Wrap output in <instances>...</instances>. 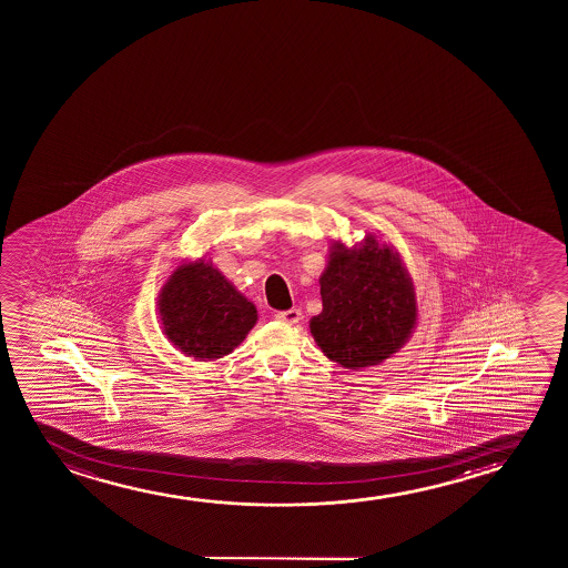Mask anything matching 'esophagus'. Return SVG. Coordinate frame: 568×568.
<instances>
[{
    "label": "esophagus",
    "mask_w": 568,
    "mask_h": 568,
    "mask_svg": "<svg viewBox=\"0 0 568 568\" xmlns=\"http://www.w3.org/2000/svg\"><path fill=\"white\" fill-rule=\"evenodd\" d=\"M275 318L283 322V324H296L298 320L303 318V312L298 311V308H288V311H281L275 314Z\"/></svg>",
    "instance_id": "34e87169"
}]
</instances>
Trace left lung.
I'll use <instances>...</instances> for the list:
<instances>
[{
	"mask_svg": "<svg viewBox=\"0 0 568 568\" xmlns=\"http://www.w3.org/2000/svg\"><path fill=\"white\" fill-rule=\"evenodd\" d=\"M322 312L311 320L320 349L349 371L381 365L409 342L417 296L404 260L374 233L355 246L332 242L320 275Z\"/></svg>",
	"mask_w": 568,
	"mask_h": 568,
	"instance_id": "left-lung-1",
	"label": "left lung"
}]
</instances>
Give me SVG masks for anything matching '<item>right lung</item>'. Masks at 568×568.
<instances>
[{
    "instance_id": "1",
    "label": "right lung",
    "mask_w": 568,
    "mask_h": 568,
    "mask_svg": "<svg viewBox=\"0 0 568 568\" xmlns=\"http://www.w3.org/2000/svg\"><path fill=\"white\" fill-rule=\"evenodd\" d=\"M156 311L169 342L197 361L233 353L257 320L254 303L205 257L176 265L159 293Z\"/></svg>"
}]
</instances>
